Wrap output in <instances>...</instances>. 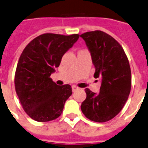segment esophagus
<instances>
[{"label": "esophagus", "mask_w": 148, "mask_h": 148, "mask_svg": "<svg viewBox=\"0 0 148 148\" xmlns=\"http://www.w3.org/2000/svg\"><path fill=\"white\" fill-rule=\"evenodd\" d=\"M71 88H72V92H75V91H77V90L78 89V87L75 86H73L71 87Z\"/></svg>", "instance_id": "esophagus-1"}]
</instances>
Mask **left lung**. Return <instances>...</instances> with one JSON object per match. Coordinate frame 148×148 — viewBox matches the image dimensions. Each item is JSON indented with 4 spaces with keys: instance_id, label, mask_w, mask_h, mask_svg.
<instances>
[{
    "instance_id": "1",
    "label": "left lung",
    "mask_w": 148,
    "mask_h": 148,
    "mask_svg": "<svg viewBox=\"0 0 148 148\" xmlns=\"http://www.w3.org/2000/svg\"><path fill=\"white\" fill-rule=\"evenodd\" d=\"M91 53L95 72L100 78V93L86 88V98L81 110L92 121L106 122L116 116L127 101L131 89V71L127 56L120 44L101 30L83 33Z\"/></svg>"
}]
</instances>
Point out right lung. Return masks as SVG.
I'll return each instance as SVG.
<instances>
[{
    "mask_svg": "<svg viewBox=\"0 0 148 148\" xmlns=\"http://www.w3.org/2000/svg\"><path fill=\"white\" fill-rule=\"evenodd\" d=\"M79 36L45 33L33 39L21 54L15 74V92L25 112L33 120L47 122L61 115L72 94L71 86H58L50 77Z\"/></svg>",
    "mask_w": 148,
    "mask_h": 148,
    "instance_id": "right-lung-1",
    "label": "right lung"
}]
</instances>
